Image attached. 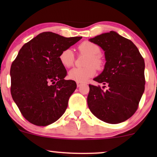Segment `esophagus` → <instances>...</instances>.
Returning <instances> with one entry per match:
<instances>
[{
	"label": "esophagus",
	"instance_id": "34e87169",
	"mask_svg": "<svg viewBox=\"0 0 157 157\" xmlns=\"http://www.w3.org/2000/svg\"><path fill=\"white\" fill-rule=\"evenodd\" d=\"M77 87H80V86H82V83H81V82H77Z\"/></svg>",
	"mask_w": 157,
	"mask_h": 157
}]
</instances>
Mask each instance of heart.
<instances>
[{"instance_id": "b5f03b06", "label": "heart", "mask_w": 157, "mask_h": 157, "mask_svg": "<svg viewBox=\"0 0 157 157\" xmlns=\"http://www.w3.org/2000/svg\"><path fill=\"white\" fill-rule=\"evenodd\" d=\"M78 50L80 53L89 55L86 60V67L74 68L70 70L68 77L71 80L79 82H83L88 79L96 75V68L102 66V60L100 58L101 49L100 46L90 41H84L78 46ZM59 59L61 64L66 68L73 66L75 63V55L71 48H66L61 52Z\"/></svg>"}]
</instances>
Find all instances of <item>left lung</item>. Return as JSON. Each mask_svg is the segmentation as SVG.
<instances>
[{
    "label": "left lung",
    "instance_id": "left-lung-1",
    "mask_svg": "<svg viewBox=\"0 0 157 157\" xmlns=\"http://www.w3.org/2000/svg\"><path fill=\"white\" fill-rule=\"evenodd\" d=\"M105 52L103 71L94 80L105 85L89 84L88 105L91 113L110 124L122 122L134 115L145 91V61L130 40L117 32L96 36L89 40Z\"/></svg>",
    "mask_w": 157,
    "mask_h": 157
}]
</instances>
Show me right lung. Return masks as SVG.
I'll list each match as a JSON object with an SVG mask.
<instances>
[{"label":"right lung","mask_w":157,"mask_h":157,"mask_svg":"<svg viewBox=\"0 0 157 157\" xmlns=\"http://www.w3.org/2000/svg\"><path fill=\"white\" fill-rule=\"evenodd\" d=\"M81 38L46 32L20 49L10 68L11 94L29 122L38 126L50 125L66 111L77 84L64 79L67 71L59 56Z\"/></svg>","instance_id":"right-lung-1"}]
</instances>
